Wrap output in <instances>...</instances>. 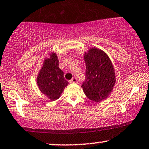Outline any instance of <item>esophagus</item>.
<instances>
[{
    "mask_svg": "<svg viewBox=\"0 0 149 149\" xmlns=\"http://www.w3.org/2000/svg\"><path fill=\"white\" fill-rule=\"evenodd\" d=\"M70 82L71 83H76V82H77V78H73L71 80H70Z\"/></svg>",
    "mask_w": 149,
    "mask_h": 149,
    "instance_id": "esophagus-1",
    "label": "esophagus"
}]
</instances>
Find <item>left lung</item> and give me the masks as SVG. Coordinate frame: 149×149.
<instances>
[{
  "mask_svg": "<svg viewBox=\"0 0 149 149\" xmlns=\"http://www.w3.org/2000/svg\"><path fill=\"white\" fill-rule=\"evenodd\" d=\"M86 80L82 88L90 100L100 102L112 93L116 82L115 69L109 56L100 49L91 47L85 52Z\"/></svg>",
  "mask_w": 149,
  "mask_h": 149,
  "instance_id": "left-lung-1",
  "label": "left lung"
}]
</instances>
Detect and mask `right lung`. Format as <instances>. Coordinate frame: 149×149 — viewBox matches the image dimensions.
I'll return each mask as SVG.
<instances>
[{
	"label": "right lung",
	"mask_w": 149,
	"mask_h": 149,
	"mask_svg": "<svg viewBox=\"0 0 149 149\" xmlns=\"http://www.w3.org/2000/svg\"><path fill=\"white\" fill-rule=\"evenodd\" d=\"M36 83L41 93L50 101L61 97L69 82L64 78L63 71L59 68V61L55 52H51L43 60L42 66L36 78Z\"/></svg>",
	"instance_id": "right-lung-1"
}]
</instances>
